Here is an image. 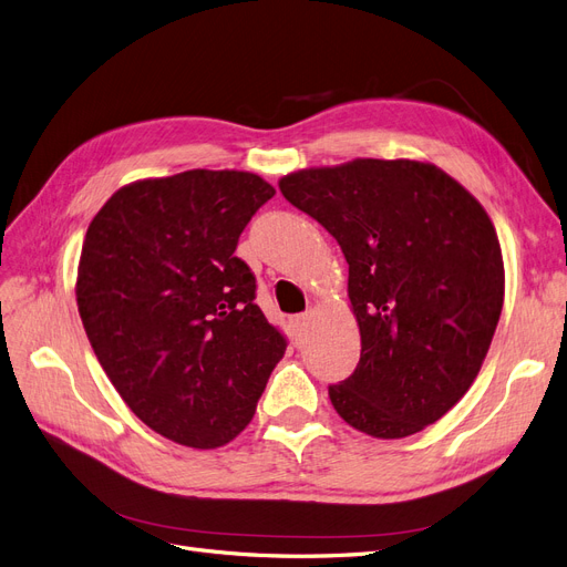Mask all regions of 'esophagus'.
<instances>
[{
    "mask_svg": "<svg viewBox=\"0 0 567 567\" xmlns=\"http://www.w3.org/2000/svg\"><path fill=\"white\" fill-rule=\"evenodd\" d=\"M291 322H295V329H297V337H299V341L306 337V331H308V322H310V316H308V312H303V316H297L295 320H291Z\"/></svg>",
    "mask_w": 567,
    "mask_h": 567,
    "instance_id": "obj_1",
    "label": "esophagus"
}]
</instances>
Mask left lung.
<instances>
[{
  "mask_svg": "<svg viewBox=\"0 0 567 567\" xmlns=\"http://www.w3.org/2000/svg\"><path fill=\"white\" fill-rule=\"evenodd\" d=\"M348 261L360 364L329 385L348 425L402 439L449 413L486 360L505 301V266L486 209L421 161L358 158L280 179Z\"/></svg>",
  "mask_w": 567,
  "mask_h": 567,
  "instance_id": "left-lung-1",
  "label": "left lung"
}]
</instances>
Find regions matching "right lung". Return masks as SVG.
<instances>
[{
    "instance_id": "1",
    "label": "right lung",
    "mask_w": 567,
    "mask_h": 567,
    "mask_svg": "<svg viewBox=\"0 0 567 567\" xmlns=\"http://www.w3.org/2000/svg\"><path fill=\"white\" fill-rule=\"evenodd\" d=\"M272 196L259 175L186 171L118 188L86 230L76 276L86 337L123 402L182 446L236 439L285 354L255 303V272L236 257Z\"/></svg>"
}]
</instances>
